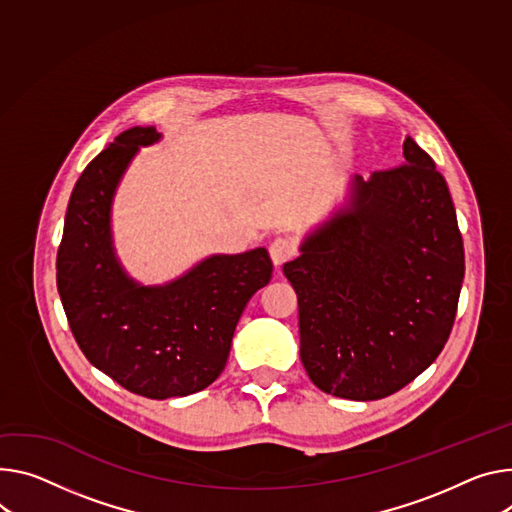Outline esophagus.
Wrapping results in <instances>:
<instances>
[{
  "mask_svg": "<svg viewBox=\"0 0 512 512\" xmlns=\"http://www.w3.org/2000/svg\"><path fill=\"white\" fill-rule=\"evenodd\" d=\"M269 255L275 265H282L296 255V243L290 237H277L269 245Z\"/></svg>",
  "mask_w": 512,
  "mask_h": 512,
  "instance_id": "34e87169",
  "label": "esophagus"
}]
</instances>
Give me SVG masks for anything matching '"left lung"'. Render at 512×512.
I'll return each mask as SVG.
<instances>
[{
  "label": "left lung",
  "instance_id": "8db88e82",
  "mask_svg": "<svg viewBox=\"0 0 512 512\" xmlns=\"http://www.w3.org/2000/svg\"><path fill=\"white\" fill-rule=\"evenodd\" d=\"M402 165L353 177L351 198L284 265L298 294L300 359L322 392L380 400L443 351L463 241L445 177L410 136Z\"/></svg>",
  "mask_w": 512,
  "mask_h": 512
}]
</instances>
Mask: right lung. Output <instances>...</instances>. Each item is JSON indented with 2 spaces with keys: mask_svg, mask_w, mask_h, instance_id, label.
Returning a JSON list of instances; mask_svg holds the SVG:
<instances>
[{
  "mask_svg": "<svg viewBox=\"0 0 512 512\" xmlns=\"http://www.w3.org/2000/svg\"><path fill=\"white\" fill-rule=\"evenodd\" d=\"M159 138L155 126L124 130L83 169L57 253V288L79 349L122 388L153 400L200 392L222 374L237 322L273 271L259 247L212 255L165 286L126 275L112 245V200L138 149Z\"/></svg>",
  "mask_w": 512,
  "mask_h": 512,
  "instance_id": "right-lung-1",
  "label": "right lung"
}]
</instances>
